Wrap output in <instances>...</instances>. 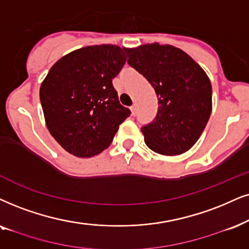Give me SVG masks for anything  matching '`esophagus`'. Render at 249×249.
Segmentation results:
<instances>
[{
	"mask_svg": "<svg viewBox=\"0 0 249 249\" xmlns=\"http://www.w3.org/2000/svg\"><path fill=\"white\" fill-rule=\"evenodd\" d=\"M130 109H131L132 115H135V112H137V105H133Z\"/></svg>",
	"mask_w": 249,
	"mask_h": 249,
	"instance_id": "obj_1",
	"label": "esophagus"
}]
</instances>
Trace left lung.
Here are the masks:
<instances>
[{"label": "left lung", "instance_id": "1", "mask_svg": "<svg viewBox=\"0 0 249 249\" xmlns=\"http://www.w3.org/2000/svg\"><path fill=\"white\" fill-rule=\"evenodd\" d=\"M128 64L149 81L159 97L155 121L141 128L153 152L175 156L199 140L212 114V83L202 68L184 50L171 45L146 43L124 48Z\"/></svg>", "mask_w": 249, "mask_h": 249}]
</instances>
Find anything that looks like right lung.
<instances>
[{"instance_id": "add662e5", "label": "right lung", "mask_w": 249, "mask_h": 249, "mask_svg": "<svg viewBox=\"0 0 249 249\" xmlns=\"http://www.w3.org/2000/svg\"><path fill=\"white\" fill-rule=\"evenodd\" d=\"M125 62L126 55L117 45L83 47L59 58L41 83L47 128L71 155L92 157L103 152L130 116L112 86Z\"/></svg>"}]
</instances>
